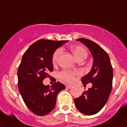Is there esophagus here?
<instances>
[{
    "label": "esophagus",
    "instance_id": "obj_1",
    "mask_svg": "<svg viewBox=\"0 0 127 127\" xmlns=\"http://www.w3.org/2000/svg\"><path fill=\"white\" fill-rule=\"evenodd\" d=\"M65 87H66V88L71 89V87H72V85H66Z\"/></svg>",
    "mask_w": 127,
    "mask_h": 127
}]
</instances>
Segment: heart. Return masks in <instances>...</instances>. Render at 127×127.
Listing matches in <instances>:
<instances>
[{
    "label": "heart",
    "instance_id": "obj_1",
    "mask_svg": "<svg viewBox=\"0 0 127 127\" xmlns=\"http://www.w3.org/2000/svg\"><path fill=\"white\" fill-rule=\"evenodd\" d=\"M71 50L78 60L80 59H85L87 56V51L85 48L80 45H73L71 47ZM62 53V49H57L53 54L52 62L53 64H56L60 56ZM79 74L78 71H72L70 70H64L60 72L59 76L61 80L65 82L71 83L74 80L76 75Z\"/></svg>",
    "mask_w": 127,
    "mask_h": 127
}]
</instances>
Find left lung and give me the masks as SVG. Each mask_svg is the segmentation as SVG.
Masks as SVG:
<instances>
[{"label":"left lung","instance_id":"obj_1","mask_svg":"<svg viewBox=\"0 0 127 127\" xmlns=\"http://www.w3.org/2000/svg\"><path fill=\"white\" fill-rule=\"evenodd\" d=\"M76 40L88 47L94 62L89 74L82 77L83 83H91L93 87L74 99L77 109L85 115H94L99 112L109 99L112 87L113 70L107 52L96 43L86 38ZM84 84V85H85Z\"/></svg>","mask_w":127,"mask_h":127}]
</instances>
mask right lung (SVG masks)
<instances>
[{
	"label": "right lung",
	"instance_id": "right-lung-1",
	"mask_svg": "<svg viewBox=\"0 0 127 127\" xmlns=\"http://www.w3.org/2000/svg\"><path fill=\"white\" fill-rule=\"evenodd\" d=\"M67 42L41 39L33 43L22 56L17 72L18 90L26 105L36 115L45 116L52 111L58 94L65 89L59 82L51 87L42 82L51 78L49 73L53 71V53Z\"/></svg>",
	"mask_w": 127,
	"mask_h": 127
}]
</instances>
